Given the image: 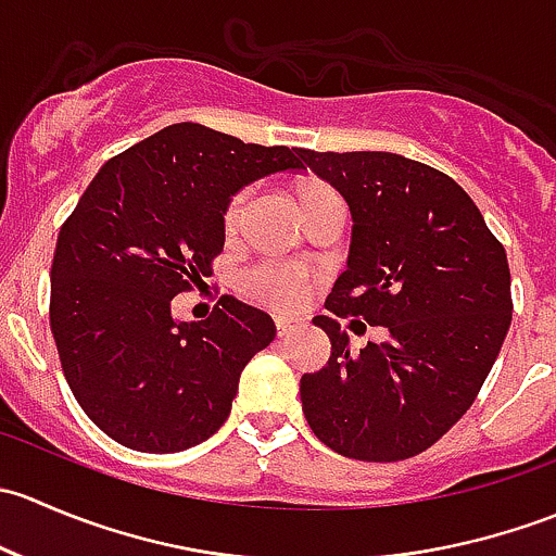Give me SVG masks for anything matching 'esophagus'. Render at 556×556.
Wrapping results in <instances>:
<instances>
[{"label": "esophagus", "instance_id": "34e87169", "mask_svg": "<svg viewBox=\"0 0 556 556\" xmlns=\"http://www.w3.org/2000/svg\"><path fill=\"white\" fill-rule=\"evenodd\" d=\"M274 325H277L279 336H290L295 328H299V319L282 317V314H277V317H274Z\"/></svg>", "mask_w": 556, "mask_h": 556}]
</instances>
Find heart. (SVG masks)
Returning <instances> with one entry per match:
<instances>
[{
  "label": "heart",
  "instance_id": "1",
  "mask_svg": "<svg viewBox=\"0 0 556 556\" xmlns=\"http://www.w3.org/2000/svg\"><path fill=\"white\" fill-rule=\"evenodd\" d=\"M328 188H309L306 195L319 193ZM252 190L244 188L228 201L226 210V231L237 233L244 226L247 210H250ZM239 288L247 299L255 304L271 306V309H293L309 295L312 271L306 263L299 261H257L247 266L239 277Z\"/></svg>",
  "mask_w": 556,
  "mask_h": 556
}]
</instances>
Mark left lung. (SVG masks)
I'll list each match as a JSON object with an SVG mask.
<instances>
[{
    "instance_id": "obj_1",
    "label": "left lung",
    "mask_w": 556,
    "mask_h": 556,
    "mask_svg": "<svg viewBox=\"0 0 556 556\" xmlns=\"http://www.w3.org/2000/svg\"><path fill=\"white\" fill-rule=\"evenodd\" d=\"M306 166L352 215L346 271L312 323L328 366L301 377L312 433L333 452L395 463L433 446L492 371L511 325V271L479 206L450 174L395 153H314ZM388 328L361 353L336 316Z\"/></svg>"
}]
</instances>
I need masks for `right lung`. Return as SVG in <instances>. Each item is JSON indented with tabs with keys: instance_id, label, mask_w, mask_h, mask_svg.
Returning a JSON list of instances; mask_svg holds the SVG:
<instances>
[{
	"instance_id": "right-lung-1",
	"label": "right lung",
	"mask_w": 556,
	"mask_h": 556,
	"mask_svg": "<svg viewBox=\"0 0 556 556\" xmlns=\"http://www.w3.org/2000/svg\"><path fill=\"white\" fill-rule=\"evenodd\" d=\"M299 169L301 148L174 123L91 179L55 242L50 330L72 395L112 441L169 454L223 428L244 366L277 336L274 319L223 295L206 319L179 323L172 299L212 274L228 201Z\"/></svg>"
}]
</instances>
